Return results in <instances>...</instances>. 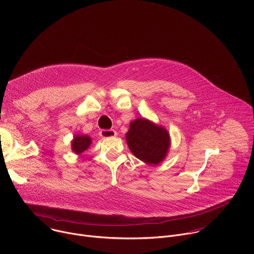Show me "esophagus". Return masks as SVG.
Wrapping results in <instances>:
<instances>
[{"mask_svg":"<svg viewBox=\"0 0 254 254\" xmlns=\"http://www.w3.org/2000/svg\"><path fill=\"white\" fill-rule=\"evenodd\" d=\"M99 135L101 137H114L117 135V131L115 129H101Z\"/></svg>","mask_w":254,"mask_h":254,"instance_id":"esophagus-1","label":"esophagus"}]
</instances>
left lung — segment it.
Instances as JSON below:
<instances>
[{
    "label": "left lung",
    "instance_id": "left-lung-1",
    "mask_svg": "<svg viewBox=\"0 0 254 254\" xmlns=\"http://www.w3.org/2000/svg\"><path fill=\"white\" fill-rule=\"evenodd\" d=\"M127 141L130 152L137 159L150 165H157L167 155L170 135L164 127L144 119H136L130 123Z\"/></svg>",
    "mask_w": 254,
    "mask_h": 254
}]
</instances>
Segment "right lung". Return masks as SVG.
Segmentation results:
<instances>
[{"instance_id":"obj_1","label":"right lung","mask_w":254,"mask_h":254,"mask_svg":"<svg viewBox=\"0 0 254 254\" xmlns=\"http://www.w3.org/2000/svg\"><path fill=\"white\" fill-rule=\"evenodd\" d=\"M91 143V138L87 135H75L72 140V151L75 154L83 153Z\"/></svg>"}]
</instances>
